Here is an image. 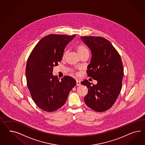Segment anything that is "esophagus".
Listing matches in <instances>:
<instances>
[{
  "mask_svg": "<svg viewBox=\"0 0 145 145\" xmlns=\"http://www.w3.org/2000/svg\"><path fill=\"white\" fill-rule=\"evenodd\" d=\"M76 86H81V82H80V81H79V80H76Z\"/></svg>",
  "mask_w": 145,
  "mask_h": 145,
  "instance_id": "1",
  "label": "esophagus"
}]
</instances>
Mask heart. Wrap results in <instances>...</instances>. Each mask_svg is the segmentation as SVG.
Returning <instances> with one entry per match:
<instances>
[{"instance_id": "1", "label": "heart", "mask_w": 145, "mask_h": 145, "mask_svg": "<svg viewBox=\"0 0 145 145\" xmlns=\"http://www.w3.org/2000/svg\"><path fill=\"white\" fill-rule=\"evenodd\" d=\"M75 49L79 55H81L82 54L86 53V52H89L88 49L86 47V45L83 44H80L77 45L75 46ZM66 54H67V52L65 51L63 54V58H65Z\"/></svg>"}]
</instances>
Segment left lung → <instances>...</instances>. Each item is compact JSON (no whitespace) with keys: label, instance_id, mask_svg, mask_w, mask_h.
Returning <instances> with one entry per match:
<instances>
[{"label":"left lung","instance_id":"left-lung-1","mask_svg":"<svg viewBox=\"0 0 145 145\" xmlns=\"http://www.w3.org/2000/svg\"><path fill=\"white\" fill-rule=\"evenodd\" d=\"M92 53L88 76L97 80L96 85L87 80L81 83L88 89L84 98L87 106L97 112L110 109L121 90L123 67L121 57L108 40L99 36H81Z\"/></svg>","mask_w":145,"mask_h":145}]
</instances>
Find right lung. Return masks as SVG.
Returning a JSON list of instances; mask_svg holds the SVG:
<instances>
[{"label":"right lung","mask_w":145,"mask_h":145,"mask_svg":"<svg viewBox=\"0 0 145 145\" xmlns=\"http://www.w3.org/2000/svg\"><path fill=\"white\" fill-rule=\"evenodd\" d=\"M76 35L50 34L40 39L31 51L26 67L27 84L33 100L40 109L53 112L66 102L76 85L74 78L53 76V67L61 62L67 44Z\"/></svg>","instance_id":"obj_1"}]
</instances>
